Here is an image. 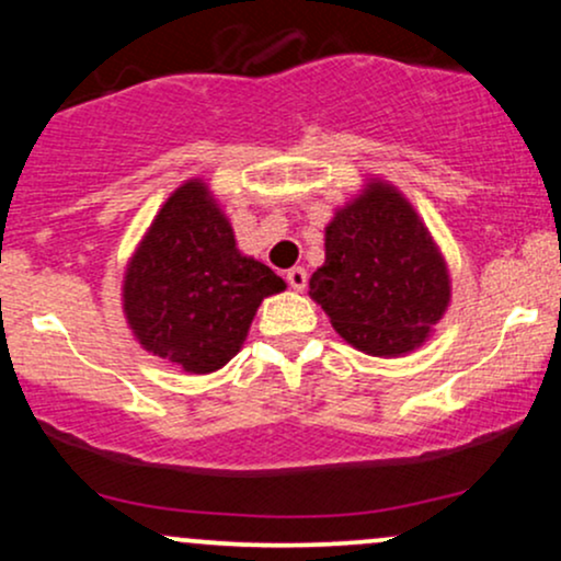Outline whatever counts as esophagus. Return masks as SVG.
Wrapping results in <instances>:
<instances>
[{
	"mask_svg": "<svg viewBox=\"0 0 561 561\" xmlns=\"http://www.w3.org/2000/svg\"><path fill=\"white\" fill-rule=\"evenodd\" d=\"M287 285L293 287V289H306V285H308V272L302 266H295V268H289L287 272Z\"/></svg>",
	"mask_w": 561,
	"mask_h": 561,
	"instance_id": "esophagus-1",
	"label": "esophagus"
}]
</instances>
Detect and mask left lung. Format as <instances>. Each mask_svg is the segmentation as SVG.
I'll use <instances>...</instances> for the list:
<instances>
[{
  "label": "left lung",
  "instance_id": "obj_1",
  "mask_svg": "<svg viewBox=\"0 0 561 561\" xmlns=\"http://www.w3.org/2000/svg\"><path fill=\"white\" fill-rule=\"evenodd\" d=\"M308 295L334 332L369 356L396 358L430 340L450 302V274L414 205L385 179L334 210Z\"/></svg>",
  "mask_w": 561,
  "mask_h": 561
}]
</instances>
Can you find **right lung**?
<instances>
[{"label": "right lung", "instance_id": "right-lung-1", "mask_svg": "<svg viewBox=\"0 0 561 561\" xmlns=\"http://www.w3.org/2000/svg\"><path fill=\"white\" fill-rule=\"evenodd\" d=\"M285 287L266 263L237 248L205 179H186L128 259L121 302L147 353L210 375L240 353L263 298Z\"/></svg>", "mask_w": 561, "mask_h": 561}]
</instances>
